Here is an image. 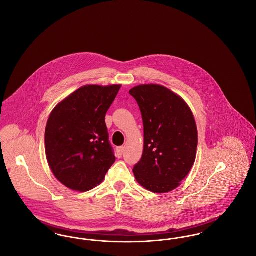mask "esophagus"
<instances>
[{
  "label": "esophagus",
  "instance_id": "1",
  "mask_svg": "<svg viewBox=\"0 0 256 256\" xmlns=\"http://www.w3.org/2000/svg\"><path fill=\"white\" fill-rule=\"evenodd\" d=\"M116 152H117L118 158H122V154H124V146H118V148H116Z\"/></svg>",
  "mask_w": 256,
  "mask_h": 256
}]
</instances>
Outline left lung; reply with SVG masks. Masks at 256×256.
<instances>
[{
  "label": "left lung",
  "mask_w": 256,
  "mask_h": 256,
  "mask_svg": "<svg viewBox=\"0 0 256 256\" xmlns=\"http://www.w3.org/2000/svg\"><path fill=\"white\" fill-rule=\"evenodd\" d=\"M144 124V150L134 166L136 180L154 193L180 186L194 165L198 146L195 118L182 97L158 84L130 90Z\"/></svg>",
  "instance_id": "obj_1"
}]
</instances>
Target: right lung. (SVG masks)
I'll use <instances>...</instances> for the list:
<instances>
[{
	"mask_svg": "<svg viewBox=\"0 0 256 256\" xmlns=\"http://www.w3.org/2000/svg\"><path fill=\"white\" fill-rule=\"evenodd\" d=\"M121 86H82L52 111L45 130L46 156L66 187L91 190L115 162L104 118Z\"/></svg>",
	"mask_w": 256,
	"mask_h": 256,
	"instance_id": "1",
	"label": "right lung"
}]
</instances>
